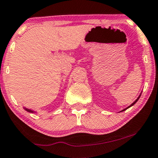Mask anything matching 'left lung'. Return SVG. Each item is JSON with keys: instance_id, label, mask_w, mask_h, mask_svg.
Wrapping results in <instances>:
<instances>
[{"instance_id": "left-lung-1", "label": "left lung", "mask_w": 158, "mask_h": 158, "mask_svg": "<svg viewBox=\"0 0 158 158\" xmlns=\"http://www.w3.org/2000/svg\"><path fill=\"white\" fill-rule=\"evenodd\" d=\"M140 96H141V94L139 95V97H138V98H137V99H136V100H135V102H133V103H132V104H131V105H130V106H128V107H127V108H125V109L122 110V111H125V110H127V108H130V107L133 106L134 104H135V102H137V101H138V100H139V99Z\"/></svg>"}]
</instances>
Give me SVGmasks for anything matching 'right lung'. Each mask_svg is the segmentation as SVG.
Here are the masks:
<instances>
[{"label": "right lung", "mask_w": 158, "mask_h": 158, "mask_svg": "<svg viewBox=\"0 0 158 158\" xmlns=\"http://www.w3.org/2000/svg\"><path fill=\"white\" fill-rule=\"evenodd\" d=\"M25 110H26L27 111H28V112H31V113H34V111H31V109H28V108H24Z\"/></svg>", "instance_id": "add662e5"}]
</instances>
